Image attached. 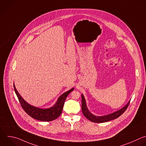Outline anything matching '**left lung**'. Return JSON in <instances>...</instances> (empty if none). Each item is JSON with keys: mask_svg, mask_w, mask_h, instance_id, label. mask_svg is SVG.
<instances>
[{"mask_svg": "<svg viewBox=\"0 0 146 146\" xmlns=\"http://www.w3.org/2000/svg\"><path fill=\"white\" fill-rule=\"evenodd\" d=\"M81 98H82V106H81V108H82V112L84 114V115L90 121L94 122V123H104L107 122L108 121H111L112 120H114L117 117H119L120 116H121L127 109L130 101L128 102V103L121 109L117 111H116L112 113L106 115V116H95L93 114H92L89 110H88L86 104V101L85 99L84 96L83 94H81Z\"/></svg>", "mask_w": 146, "mask_h": 146, "instance_id": "obj_1", "label": "left lung"}]
</instances>
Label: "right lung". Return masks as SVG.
Listing matches in <instances>:
<instances>
[{
    "mask_svg": "<svg viewBox=\"0 0 146 146\" xmlns=\"http://www.w3.org/2000/svg\"><path fill=\"white\" fill-rule=\"evenodd\" d=\"M15 92L23 110L31 117L42 121H50L58 117L62 111L65 101L69 94L74 90V88L61 95L54 106L47 109H41L28 104L18 92L14 84Z\"/></svg>",
    "mask_w": 146,
    "mask_h": 146,
    "instance_id": "obj_1",
    "label": "right lung"
}]
</instances>
